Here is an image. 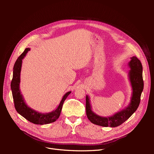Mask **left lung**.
<instances>
[{
    "label": "left lung",
    "instance_id": "left-lung-1",
    "mask_svg": "<svg viewBox=\"0 0 154 154\" xmlns=\"http://www.w3.org/2000/svg\"><path fill=\"white\" fill-rule=\"evenodd\" d=\"M130 59L131 60L128 63V66L130 69L128 72V77L132 88V94L130 103L125 109L110 117H101L96 114L92 110L90 99L87 95L86 114L91 123L105 127H116L127 121L137 109L140 103L141 95L144 87L143 66L140 60L136 57H133Z\"/></svg>",
    "mask_w": 154,
    "mask_h": 154
}]
</instances>
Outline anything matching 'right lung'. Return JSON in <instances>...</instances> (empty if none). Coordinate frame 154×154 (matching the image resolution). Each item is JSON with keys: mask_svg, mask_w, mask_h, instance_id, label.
<instances>
[{"mask_svg": "<svg viewBox=\"0 0 154 154\" xmlns=\"http://www.w3.org/2000/svg\"><path fill=\"white\" fill-rule=\"evenodd\" d=\"M29 51V48H26L19 57L17 58L13 67V79L11 83V88L12 91V95L15 109L18 114H20L27 120L31 123L36 125H46L54 122L60 117V113L62 109V106L64 101L71 92H67L64 94L62 99L60 101L59 105L54 110L49 113H40L27 105L23 98L20 90V71L22 67V60Z\"/></svg>", "mask_w": 154, "mask_h": 154, "instance_id": "right-lung-1", "label": "right lung"}]
</instances>
